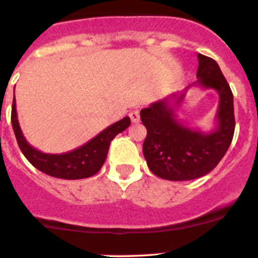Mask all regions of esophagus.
Instances as JSON below:
<instances>
[{
    "label": "esophagus",
    "instance_id": "esophagus-1",
    "mask_svg": "<svg viewBox=\"0 0 258 258\" xmlns=\"http://www.w3.org/2000/svg\"><path fill=\"white\" fill-rule=\"evenodd\" d=\"M129 116H131L132 122H134V124L140 122V111H138V109H133V111L129 113Z\"/></svg>",
    "mask_w": 258,
    "mask_h": 258
}]
</instances>
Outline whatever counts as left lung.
<instances>
[{
	"mask_svg": "<svg viewBox=\"0 0 258 258\" xmlns=\"http://www.w3.org/2000/svg\"><path fill=\"white\" fill-rule=\"evenodd\" d=\"M198 59L195 84L204 89H213L220 97L214 131L203 133L187 127L177 118L175 109L192 85L141 111V120L147 129L143 155L150 170L163 179L190 181L208 174L225 156L234 137V97L230 85L217 61L203 54H198Z\"/></svg>",
	"mask_w": 258,
	"mask_h": 258,
	"instance_id": "obj_1",
	"label": "left lung"
}]
</instances>
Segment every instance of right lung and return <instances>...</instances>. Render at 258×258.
<instances>
[{
	"label": "right lung",
	"instance_id": "right-lung-1",
	"mask_svg": "<svg viewBox=\"0 0 258 258\" xmlns=\"http://www.w3.org/2000/svg\"><path fill=\"white\" fill-rule=\"evenodd\" d=\"M11 124L23 155L35 168L55 178L83 179L99 172L108 154L109 143L131 125V118L127 116L121 118L120 121L106 127L84 146L64 154H44L27 142L18 121L15 101L13 102L11 109Z\"/></svg>",
	"mask_w": 258,
	"mask_h": 258
}]
</instances>
